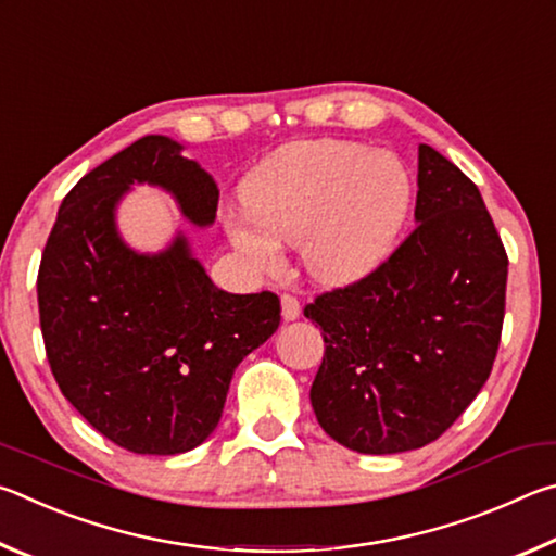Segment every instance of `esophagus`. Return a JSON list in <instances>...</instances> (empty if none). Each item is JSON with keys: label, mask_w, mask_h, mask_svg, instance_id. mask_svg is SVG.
I'll list each match as a JSON object with an SVG mask.
<instances>
[{"label": "esophagus", "mask_w": 556, "mask_h": 556, "mask_svg": "<svg viewBox=\"0 0 556 556\" xmlns=\"http://www.w3.org/2000/svg\"><path fill=\"white\" fill-rule=\"evenodd\" d=\"M300 300L295 295H283L280 298V315H283L286 323H293V319L300 317Z\"/></svg>", "instance_id": "esophagus-1"}]
</instances>
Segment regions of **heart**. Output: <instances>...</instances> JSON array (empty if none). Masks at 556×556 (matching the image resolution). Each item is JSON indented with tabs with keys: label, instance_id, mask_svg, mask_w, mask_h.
I'll return each mask as SVG.
<instances>
[{
	"label": "heart",
	"instance_id": "obj_1",
	"mask_svg": "<svg viewBox=\"0 0 556 556\" xmlns=\"http://www.w3.org/2000/svg\"><path fill=\"white\" fill-rule=\"evenodd\" d=\"M413 175L391 151L344 139L288 143L241 185L243 207L222 227L253 273L283 263L298 247L309 278L327 288L358 283L391 256L413 210Z\"/></svg>",
	"mask_w": 556,
	"mask_h": 556
}]
</instances>
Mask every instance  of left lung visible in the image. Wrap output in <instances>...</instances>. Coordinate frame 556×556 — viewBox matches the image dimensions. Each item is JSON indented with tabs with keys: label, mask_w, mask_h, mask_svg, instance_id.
Listing matches in <instances>:
<instances>
[{
	"label": "left lung",
	"mask_w": 556,
	"mask_h": 556,
	"mask_svg": "<svg viewBox=\"0 0 556 556\" xmlns=\"http://www.w3.org/2000/svg\"><path fill=\"white\" fill-rule=\"evenodd\" d=\"M417 155L415 231L371 276L305 317L325 358L309 388L323 430L358 454L434 442L489 381L508 256L476 185L432 146Z\"/></svg>",
	"instance_id": "1"
}]
</instances>
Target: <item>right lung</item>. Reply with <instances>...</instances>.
Wrapping results in <instances>:
<instances>
[{"label": "right lung", "mask_w": 556, "mask_h": 556, "mask_svg": "<svg viewBox=\"0 0 556 556\" xmlns=\"http://www.w3.org/2000/svg\"><path fill=\"white\" fill-rule=\"evenodd\" d=\"M170 136L151 134L65 194L38 268L51 371L77 413L134 454H182L217 430L231 376L280 325L273 293L212 283L178 229L161 251L124 241L116 222L134 185L168 192L207 229L219 190Z\"/></svg>", "instance_id": "1"}]
</instances>
